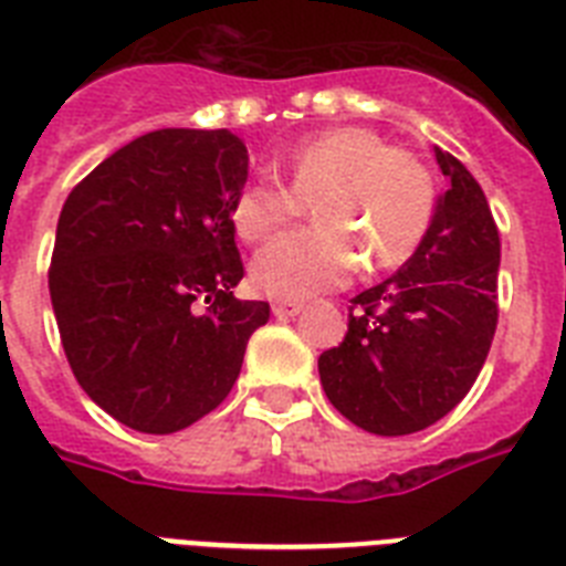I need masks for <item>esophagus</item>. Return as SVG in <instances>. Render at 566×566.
Returning <instances> with one entry per match:
<instances>
[{
  "label": "esophagus",
  "instance_id": "34e87169",
  "mask_svg": "<svg viewBox=\"0 0 566 566\" xmlns=\"http://www.w3.org/2000/svg\"><path fill=\"white\" fill-rule=\"evenodd\" d=\"M302 302H275L273 305V313L279 316V319H291V316H296L298 311H302Z\"/></svg>",
  "mask_w": 566,
  "mask_h": 566
}]
</instances>
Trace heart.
Masks as SVG:
<instances>
[{
  "label": "heart",
  "instance_id": "1",
  "mask_svg": "<svg viewBox=\"0 0 566 566\" xmlns=\"http://www.w3.org/2000/svg\"><path fill=\"white\" fill-rule=\"evenodd\" d=\"M313 203L319 227L287 232L253 259L250 279L275 298H307L365 273L400 268L431 227L437 184L411 149L365 126H336L307 137L273 175L247 180L230 207L239 239L259 244Z\"/></svg>",
  "mask_w": 566,
  "mask_h": 566
}]
</instances>
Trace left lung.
<instances>
[{
  "label": "left lung",
  "instance_id": "1",
  "mask_svg": "<svg viewBox=\"0 0 566 566\" xmlns=\"http://www.w3.org/2000/svg\"><path fill=\"white\" fill-rule=\"evenodd\" d=\"M449 189L402 270L354 298L348 334L319 356L327 400L371 434L420 431L469 394L497 327L501 235L481 184L437 149Z\"/></svg>",
  "mask_w": 566,
  "mask_h": 566
}]
</instances>
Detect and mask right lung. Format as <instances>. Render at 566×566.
Masks as SVG:
<instances>
[{"label": "right lung", "instance_id": "obj_1", "mask_svg": "<svg viewBox=\"0 0 566 566\" xmlns=\"http://www.w3.org/2000/svg\"><path fill=\"white\" fill-rule=\"evenodd\" d=\"M247 149L227 129L137 137L65 198L49 287L69 365L103 411L172 434L224 402L268 302H241L230 221Z\"/></svg>", "mask_w": 566, "mask_h": 566}]
</instances>
